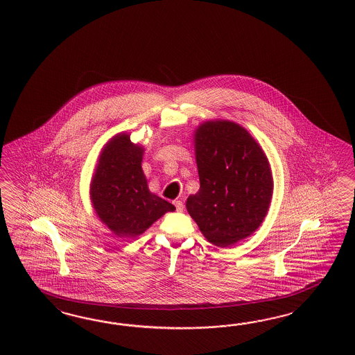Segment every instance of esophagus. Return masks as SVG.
I'll list each match as a JSON object with an SVG mask.
<instances>
[{
	"instance_id": "34e87169",
	"label": "esophagus",
	"mask_w": 355,
	"mask_h": 355,
	"mask_svg": "<svg viewBox=\"0 0 355 355\" xmlns=\"http://www.w3.org/2000/svg\"><path fill=\"white\" fill-rule=\"evenodd\" d=\"M173 205L175 207V209L178 211V212H182L183 211V203L182 200H174L173 202Z\"/></svg>"
}]
</instances>
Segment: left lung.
Masks as SVG:
<instances>
[{
    "label": "left lung",
    "mask_w": 355,
    "mask_h": 355,
    "mask_svg": "<svg viewBox=\"0 0 355 355\" xmlns=\"http://www.w3.org/2000/svg\"><path fill=\"white\" fill-rule=\"evenodd\" d=\"M195 148L200 189L186 208L211 243L232 246L267 215L273 190L268 160L246 130L227 121L199 126Z\"/></svg>",
    "instance_id": "left-lung-1"
}]
</instances>
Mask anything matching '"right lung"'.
<instances>
[{
	"mask_svg": "<svg viewBox=\"0 0 355 355\" xmlns=\"http://www.w3.org/2000/svg\"><path fill=\"white\" fill-rule=\"evenodd\" d=\"M143 148L128 134L109 140L101 152L91 184V199L97 216L119 236L146 232L174 205L150 193L141 171Z\"/></svg>",
	"mask_w": 355,
	"mask_h": 355,
	"instance_id": "obj_1",
	"label": "right lung"
}]
</instances>
